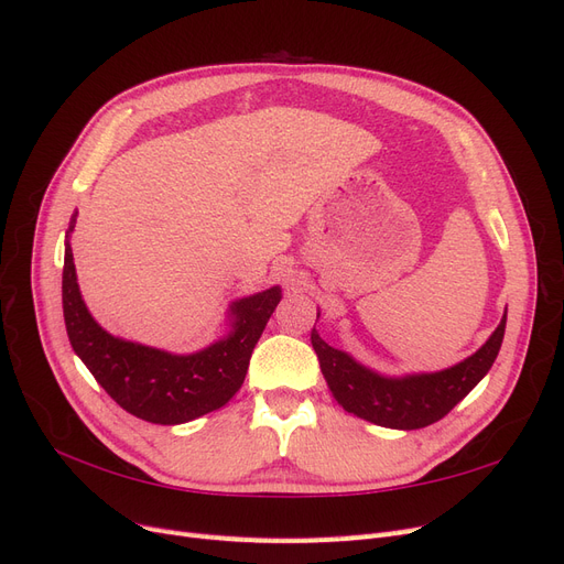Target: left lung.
<instances>
[{
    "label": "left lung",
    "instance_id": "1",
    "mask_svg": "<svg viewBox=\"0 0 564 564\" xmlns=\"http://www.w3.org/2000/svg\"><path fill=\"white\" fill-rule=\"evenodd\" d=\"M503 332L506 315L487 344L464 362L442 371L406 373V377H381L367 369L348 352L324 344L315 327L311 340L332 395L346 412L383 429L416 431L447 416L485 379L501 350Z\"/></svg>",
    "mask_w": 564,
    "mask_h": 564
}]
</instances>
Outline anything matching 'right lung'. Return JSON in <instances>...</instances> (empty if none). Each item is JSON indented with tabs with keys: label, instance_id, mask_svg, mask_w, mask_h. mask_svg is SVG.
<instances>
[{
	"label": "right lung",
	"instance_id": "obj_1",
	"mask_svg": "<svg viewBox=\"0 0 564 564\" xmlns=\"http://www.w3.org/2000/svg\"><path fill=\"white\" fill-rule=\"evenodd\" d=\"M65 235L63 317L67 338L94 379L129 414L150 423L176 425L224 406L242 388L253 346L282 299L280 286L240 299L230 305V334L191 355L133 344L108 334L82 301L70 249Z\"/></svg>",
	"mask_w": 564,
	"mask_h": 564
}]
</instances>
